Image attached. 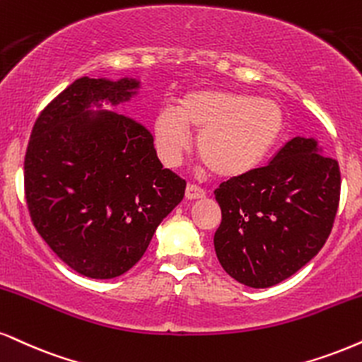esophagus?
Returning <instances> with one entry per match:
<instances>
[{"label":"esophagus","mask_w":362,"mask_h":362,"mask_svg":"<svg viewBox=\"0 0 362 362\" xmlns=\"http://www.w3.org/2000/svg\"><path fill=\"white\" fill-rule=\"evenodd\" d=\"M185 196L186 199H199V198H204V191L194 185H188L186 186Z\"/></svg>","instance_id":"1"}]
</instances>
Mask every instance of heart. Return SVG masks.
Wrapping results in <instances>:
<instances>
[{
    "label": "heart",
    "instance_id": "heart-1",
    "mask_svg": "<svg viewBox=\"0 0 362 362\" xmlns=\"http://www.w3.org/2000/svg\"><path fill=\"white\" fill-rule=\"evenodd\" d=\"M199 131L196 151L215 176L231 180L252 173L269 158L285 131L279 102L221 88H189L176 107H163L154 119L159 158L176 166Z\"/></svg>",
    "mask_w": 362,
    "mask_h": 362
}]
</instances>
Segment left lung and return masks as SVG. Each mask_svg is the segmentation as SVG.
<instances>
[{
  "mask_svg": "<svg viewBox=\"0 0 362 362\" xmlns=\"http://www.w3.org/2000/svg\"><path fill=\"white\" fill-rule=\"evenodd\" d=\"M341 194L336 159L314 137H293L267 166L221 182L215 252L226 274L253 288L309 263L332 230Z\"/></svg>",
  "mask_w": 362,
  "mask_h": 362,
  "instance_id": "8db88e82",
  "label": "left lung"
}]
</instances>
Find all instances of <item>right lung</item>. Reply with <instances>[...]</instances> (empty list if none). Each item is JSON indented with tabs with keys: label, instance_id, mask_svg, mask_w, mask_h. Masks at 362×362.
<instances>
[{
	"label": "right lung",
	"instance_id": "obj_1",
	"mask_svg": "<svg viewBox=\"0 0 362 362\" xmlns=\"http://www.w3.org/2000/svg\"><path fill=\"white\" fill-rule=\"evenodd\" d=\"M141 80L77 78L43 109L25 156V194L40 236L88 279L126 274L186 182L164 169L151 132L105 105H126Z\"/></svg>",
	"mask_w": 362,
	"mask_h": 362
}]
</instances>
